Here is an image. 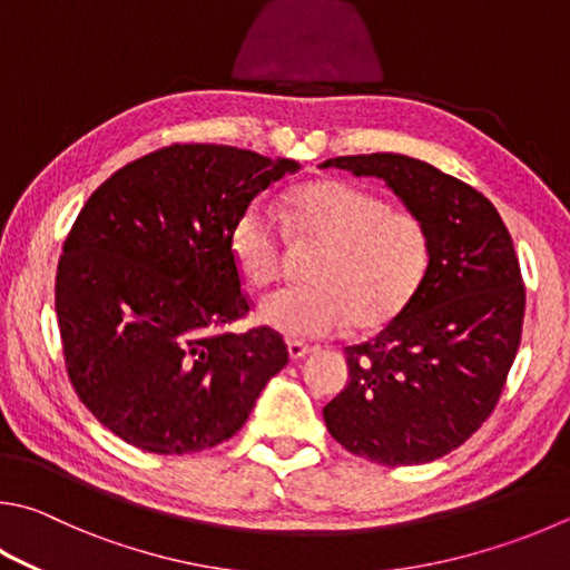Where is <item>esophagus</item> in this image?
Here are the masks:
<instances>
[{"mask_svg": "<svg viewBox=\"0 0 570 570\" xmlns=\"http://www.w3.org/2000/svg\"><path fill=\"white\" fill-rule=\"evenodd\" d=\"M312 351H314V348L302 344V341H288V356H292V361L304 358L306 354H312Z\"/></svg>", "mask_w": 570, "mask_h": 570, "instance_id": "obj_1", "label": "esophagus"}]
</instances>
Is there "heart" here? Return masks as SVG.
Returning <instances> with one entry per match:
<instances>
[{
	"label": "heart",
	"mask_w": 570,
	"mask_h": 570,
	"mask_svg": "<svg viewBox=\"0 0 570 570\" xmlns=\"http://www.w3.org/2000/svg\"><path fill=\"white\" fill-rule=\"evenodd\" d=\"M296 239L324 244L312 286L266 296L258 318L292 338H324L346 324L374 331L396 318L423 284L431 239L416 214L391 209L386 199L346 181H312L288 196ZM229 252L239 274L266 288L284 272V232L276 209L254 199L236 216Z\"/></svg>",
	"instance_id": "b5f03b06"
}]
</instances>
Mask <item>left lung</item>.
Returning <instances> with one entry per match:
<instances>
[{"mask_svg":"<svg viewBox=\"0 0 570 570\" xmlns=\"http://www.w3.org/2000/svg\"><path fill=\"white\" fill-rule=\"evenodd\" d=\"M321 167L379 177L426 224L423 284L376 338L346 346L348 384L324 406L331 436L384 465L446 456L491 416L521 344L525 288L501 214L473 186L403 154Z\"/></svg>","mask_w":570,"mask_h":570,"instance_id":"8db88e82","label":"left lung"}]
</instances>
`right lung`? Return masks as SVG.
<instances>
[{
	"label": "right lung",
	"instance_id": "obj_1",
	"mask_svg": "<svg viewBox=\"0 0 570 570\" xmlns=\"http://www.w3.org/2000/svg\"><path fill=\"white\" fill-rule=\"evenodd\" d=\"M294 159L222 144H171L89 196L59 256L55 306L71 386L99 423L149 453L232 439L288 364L249 312L229 252L236 216Z\"/></svg>",
	"mask_w": 570,
	"mask_h": 570
}]
</instances>
